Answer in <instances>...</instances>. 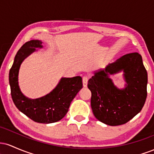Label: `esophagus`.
<instances>
[{"label":"esophagus","instance_id":"esophagus-1","mask_svg":"<svg viewBox=\"0 0 154 154\" xmlns=\"http://www.w3.org/2000/svg\"><path fill=\"white\" fill-rule=\"evenodd\" d=\"M88 79L87 77H85H85H82V85H83V87H85V88L87 87V85H88Z\"/></svg>","mask_w":154,"mask_h":154}]
</instances>
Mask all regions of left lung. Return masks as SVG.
Returning <instances> with one entry per match:
<instances>
[{
	"label": "left lung",
	"instance_id": "1",
	"mask_svg": "<svg viewBox=\"0 0 154 154\" xmlns=\"http://www.w3.org/2000/svg\"><path fill=\"white\" fill-rule=\"evenodd\" d=\"M123 71L126 87L116 88L109 75ZM148 75L138 53L125 54L103 69L94 72L88 81L91 108L97 119L117 126L132 119L141 111L147 97Z\"/></svg>",
	"mask_w": 154,
	"mask_h": 154
}]
</instances>
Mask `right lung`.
I'll return each instance as SVG.
<instances>
[{
    "mask_svg": "<svg viewBox=\"0 0 154 154\" xmlns=\"http://www.w3.org/2000/svg\"><path fill=\"white\" fill-rule=\"evenodd\" d=\"M40 40L26 42L19 49L9 72V84L12 100L17 109L32 120L38 123H54L61 120L68 112L72 100L82 88V77L61 78L56 88L50 93L37 99L24 96L19 87V67L26 56L42 48Z\"/></svg>",
    "mask_w": 154,
    "mask_h": 154,
    "instance_id": "right-lung-1",
    "label": "right lung"
}]
</instances>
